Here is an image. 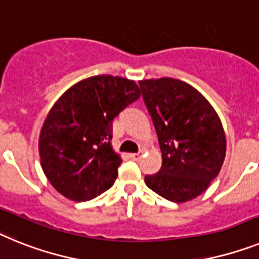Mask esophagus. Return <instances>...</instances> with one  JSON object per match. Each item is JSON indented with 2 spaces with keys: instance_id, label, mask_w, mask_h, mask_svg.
<instances>
[{
  "instance_id": "esophagus-1",
  "label": "esophagus",
  "mask_w": 259,
  "mask_h": 259,
  "mask_svg": "<svg viewBox=\"0 0 259 259\" xmlns=\"http://www.w3.org/2000/svg\"><path fill=\"white\" fill-rule=\"evenodd\" d=\"M141 157H142V151L141 152H137V154H130V159H133V160H141Z\"/></svg>"
}]
</instances>
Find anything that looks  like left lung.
<instances>
[{
	"label": "left lung",
	"instance_id": "left-lung-1",
	"mask_svg": "<svg viewBox=\"0 0 259 259\" xmlns=\"http://www.w3.org/2000/svg\"><path fill=\"white\" fill-rule=\"evenodd\" d=\"M151 116L163 164L145 183L172 202H186L207 189L226 156V136L217 112L188 83L173 78L139 82Z\"/></svg>",
	"mask_w": 259,
	"mask_h": 259
}]
</instances>
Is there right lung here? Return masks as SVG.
I'll list each match as a JSON object with an SVG mask.
<instances>
[{"instance_id":"obj_1","label":"right lung","mask_w":259,"mask_h":259,"mask_svg":"<svg viewBox=\"0 0 259 259\" xmlns=\"http://www.w3.org/2000/svg\"><path fill=\"white\" fill-rule=\"evenodd\" d=\"M139 96L134 80L98 75L58 99L39 139L42 170L58 193L84 202L113 185L122 160L112 150V120Z\"/></svg>"}]
</instances>
